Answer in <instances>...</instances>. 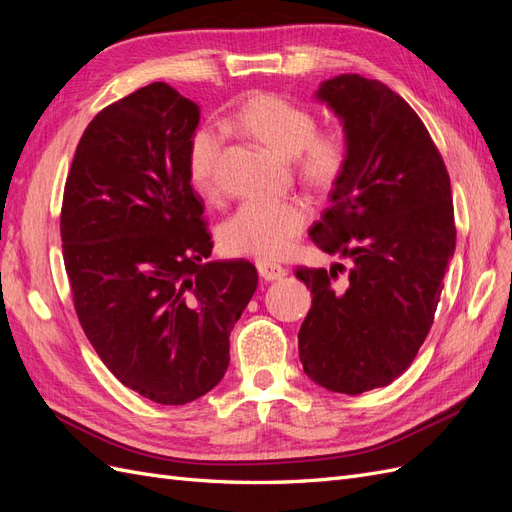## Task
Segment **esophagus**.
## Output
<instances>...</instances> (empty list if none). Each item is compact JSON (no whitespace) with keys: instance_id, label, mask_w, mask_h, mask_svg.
I'll return each instance as SVG.
<instances>
[{"instance_id":"1","label":"esophagus","mask_w":512,"mask_h":512,"mask_svg":"<svg viewBox=\"0 0 512 512\" xmlns=\"http://www.w3.org/2000/svg\"><path fill=\"white\" fill-rule=\"evenodd\" d=\"M256 269H258V275H260L265 282L284 280V277L288 275V271H286L284 267L273 265V262H267V260H258V262H256Z\"/></svg>"}]
</instances>
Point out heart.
Segmentation results:
<instances>
[{
  "mask_svg": "<svg viewBox=\"0 0 512 512\" xmlns=\"http://www.w3.org/2000/svg\"><path fill=\"white\" fill-rule=\"evenodd\" d=\"M228 123L275 156L294 160L299 179L314 192H329L344 177L350 143L344 130L318 128L314 111L280 94H252L245 98ZM222 156V134L203 126L188 141V175L200 194H213ZM309 209L301 200H250L220 226L224 252L235 256L280 258L301 237Z\"/></svg>",
  "mask_w": 512,
  "mask_h": 512,
  "instance_id": "b5f03b06",
  "label": "heart"
}]
</instances>
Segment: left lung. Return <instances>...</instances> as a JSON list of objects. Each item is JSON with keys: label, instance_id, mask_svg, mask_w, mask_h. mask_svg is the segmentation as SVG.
Here are the masks:
<instances>
[{"label": "left lung", "instance_id": "1", "mask_svg": "<svg viewBox=\"0 0 512 512\" xmlns=\"http://www.w3.org/2000/svg\"><path fill=\"white\" fill-rule=\"evenodd\" d=\"M316 96L344 121L350 160L309 237L350 267L297 269L314 294L299 359L324 389L359 395L404 374L431 329L457 239L451 179L421 117L384 83L339 74Z\"/></svg>", "mask_w": 512, "mask_h": 512}]
</instances>
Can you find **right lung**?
Returning <instances> with one entry per match:
<instances>
[{"label":"right lung","mask_w":512,"mask_h":512,"mask_svg":"<svg viewBox=\"0 0 512 512\" xmlns=\"http://www.w3.org/2000/svg\"><path fill=\"white\" fill-rule=\"evenodd\" d=\"M198 104L151 83L91 119L61 205L76 316L111 374L156 404L209 393L256 292L247 260H209L205 203L188 175Z\"/></svg>","instance_id":"obj_1"}]
</instances>
